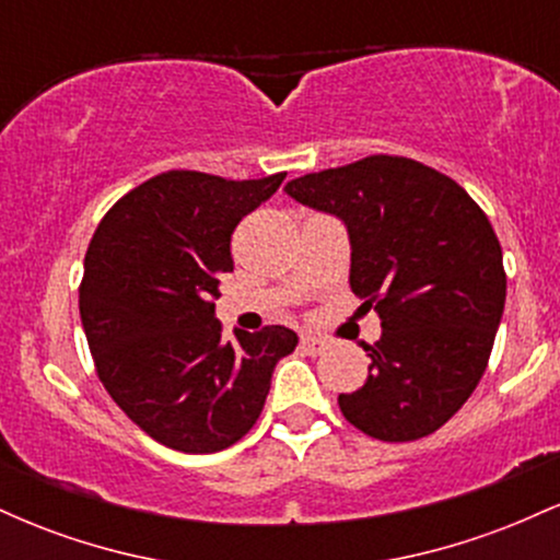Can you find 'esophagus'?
<instances>
[{
  "mask_svg": "<svg viewBox=\"0 0 560 560\" xmlns=\"http://www.w3.org/2000/svg\"><path fill=\"white\" fill-rule=\"evenodd\" d=\"M300 347L307 352V355H320V352L329 350V342H326V339H320V337H311V334H302Z\"/></svg>",
  "mask_w": 560,
  "mask_h": 560,
  "instance_id": "obj_1",
  "label": "esophagus"
}]
</instances>
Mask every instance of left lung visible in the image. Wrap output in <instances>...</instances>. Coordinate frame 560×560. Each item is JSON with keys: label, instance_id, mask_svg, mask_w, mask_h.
I'll use <instances>...</instances> for the list:
<instances>
[{"label": "left lung", "instance_id": "1", "mask_svg": "<svg viewBox=\"0 0 560 560\" xmlns=\"http://www.w3.org/2000/svg\"><path fill=\"white\" fill-rule=\"evenodd\" d=\"M345 223L350 289L382 318L369 378L339 395L374 440L436 432L477 389L505 307L503 249L464 186L408 158L374 155L284 186Z\"/></svg>", "mask_w": 560, "mask_h": 560}]
</instances>
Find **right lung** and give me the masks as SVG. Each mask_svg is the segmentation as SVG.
Segmentation results:
<instances>
[{
	"label": "right lung",
	"mask_w": 560,
	"mask_h": 560,
	"mask_svg": "<svg viewBox=\"0 0 560 560\" xmlns=\"http://www.w3.org/2000/svg\"><path fill=\"white\" fill-rule=\"evenodd\" d=\"M287 173L226 182L197 171L150 178L96 226L79 292L96 374L160 445L218 453L258 421L276 363L298 347L287 326L223 339L218 276L234 271L231 234Z\"/></svg>",
	"instance_id": "obj_1"
}]
</instances>
